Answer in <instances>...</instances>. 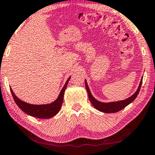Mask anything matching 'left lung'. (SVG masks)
<instances>
[{
	"label": "left lung",
	"mask_w": 155,
	"mask_h": 155,
	"mask_svg": "<svg viewBox=\"0 0 155 155\" xmlns=\"http://www.w3.org/2000/svg\"><path fill=\"white\" fill-rule=\"evenodd\" d=\"M142 82H143V78L141 79V81L140 82L139 87L137 88L136 92H135V94H133L132 96L129 97V98L125 99V100L122 101H114V102H109V103H104V102H101V101H99L97 100L96 99L94 98V97L92 96V94H91V92L90 90V88L87 85V81L85 80V87L86 90L87 91L88 93V97L89 99H90V102L92 103L95 109H97L99 111L101 112H104V113H116V112H118L122 110L124 108H125L126 106L130 104L131 102H133V101L135 100V99L136 98L137 94L140 90Z\"/></svg>",
	"instance_id": "8db88e82"
}]
</instances>
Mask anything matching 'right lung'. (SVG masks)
Instances as JSON below:
<instances>
[{
    "label": "right lung",
    "instance_id": "1",
    "mask_svg": "<svg viewBox=\"0 0 155 155\" xmlns=\"http://www.w3.org/2000/svg\"><path fill=\"white\" fill-rule=\"evenodd\" d=\"M70 78H71V77H69L68 79L67 80L66 82H65L64 86H63L62 90H61L60 94H59L56 100L53 101L52 103L48 104L35 105L25 102V101L20 100V99H18L15 96V94L12 92L11 88H10V91H11L12 97H13L16 104L25 113L27 114L29 116L39 118H50L53 117V116H54L55 115H56L58 113V111H60L61 105H62L63 103L65 90L66 89Z\"/></svg>",
    "mask_w": 155,
    "mask_h": 155
}]
</instances>
